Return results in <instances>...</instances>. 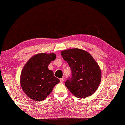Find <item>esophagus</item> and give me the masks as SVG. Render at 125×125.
I'll return each instance as SVG.
<instances>
[{
  "mask_svg": "<svg viewBox=\"0 0 125 125\" xmlns=\"http://www.w3.org/2000/svg\"><path fill=\"white\" fill-rule=\"evenodd\" d=\"M60 82H61V83H63V81H64V79H63V78H60Z\"/></svg>",
  "mask_w": 125,
  "mask_h": 125,
  "instance_id": "34e87169",
  "label": "esophagus"
}]
</instances>
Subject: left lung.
Wrapping results in <instances>:
<instances>
[{
	"instance_id": "obj_1",
	"label": "left lung",
	"mask_w": 125,
	"mask_h": 125,
	"mask_svg": "<svg viewBox=\"0 0 125 125\" xmlns=\"http://www.w3.org/2000/svg\"><path fill=\"white\" fill-rule=\"evenodd\" d=\"M61 54L72 73L71 78L65 83L69 90L79 98L94 94L102 78L100 67L94 57L85 50L78 48L63 50Z\"/></svg>"
}]
</instances>
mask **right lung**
Wrapping results in <instances>:
<instances>
[{
	"instance_id": "right-lung-1",
	"label": "right lung",
	"mask_w": 125,
	"mask_h": 125,
	"mask_svg": "<svg viewBox=\"0 0 125 125\" xmlns=\"http://www.w3.org/2000/svg\"><path fill=\"white\" fill-rule=\"evenodd\" d=\"M56 57L54 53H39L34 55L23 67L20 82L22 90L31 99L44 100L52 92L59 79L54 76L48 65Z\"/></svg>"
}]
</instances>
